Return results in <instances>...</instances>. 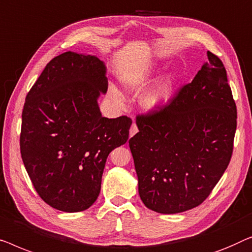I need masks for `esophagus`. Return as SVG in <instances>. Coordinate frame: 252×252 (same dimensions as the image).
I'll return each instance as SVG.
<instances>
[{"mask_svg": "<svg viewBox=\"0 0 252 252\" xmlns=\"http://www.w3.org/2000/svg\"><path fill=\"white\" fill-rule=\"evenodd\" d=\"M137 132H138L137 125H136V123H132V126H131V127H130V133H129L130 134V138L133 137Z\"/></svg>", "mask_w": 252, "mask_h": 252, "instance_id": "34e87169", "label": "esophagus"}]
</instances>
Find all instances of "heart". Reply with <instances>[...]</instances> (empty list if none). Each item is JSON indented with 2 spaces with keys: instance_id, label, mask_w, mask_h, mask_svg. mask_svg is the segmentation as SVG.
Segmentation results:
<instances>
[{
  "instance_id": "obj_1",
  "label": "heart",
  "mask_w": 252,
  "mask_h": 252,
  "mask_svg": "<svg viewBox=\"0 0 252 252\" xmlns=\"http://www.w3.org/2000/svg\"><path fill=\"white\" fill-rule=\"evenodd\" d=\"M155 76V70L150 67L139 69L123 79V84L132 91L143 90ZM179 76L176 73H170L158 81L153 88L145 92L140 98V105L148 112H157L168 104L175 91ZM108 94L118 104H122L123 98L118 88L109 87Z\"/></svg>"
}]
</instances>
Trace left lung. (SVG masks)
Returning a JSON list of instances; mask_svg holds the SVG:
<instances>
[{"mask_svg": "<svg viewBox=\"0 0 252 252\" xmlns=\"http://www.w3.org/2000/svg\"><path fill=\"white\" fill-rule=\"evenodd\" d=\"M193 81L157 112L137 116L129 140L138 192L148 209L179 214L200 205L227 168L236 105L221 60L207 52Z\"/></svg>", "mask_w": 252, "mask_h": 252, "instance_id": "left-lung-1", "label": "left lung"}]
</instances>
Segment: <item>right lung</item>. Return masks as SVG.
<instances>
[{
    "mask_svg": "<svg viewBox=\"0 0 252 252\" xmlns=\"http://www.w3.org/2000/svg\"><path fill=\"white\" fill-rule=\"evenodd\" d=\"M105 63L67 51L55 57L26 95L20 153L34 189L63 212L90 208L100 193L108 154L126 144L132 121L102 118Z\"/></svg>",
    "mask_w": 252,
    "mask_h": 252,
    "instance_id": "obj_1",
    "label": "right lung"
}]
</instances>
